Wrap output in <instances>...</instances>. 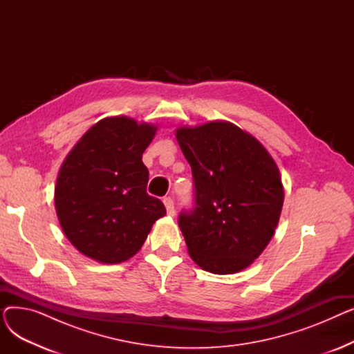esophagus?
Here are the masks:
<instances>
[{
	"label": "esophagus",
	"instance_id": "esophagus-1",
	"mask_svg": "<svg viewBox=\"0 0 354 354\" xmlns=\"http://www.w3.org/2000/svg\"><path fill=\"white\" fill-rule=\"evenodd\" d=\"M163 203H165V208H166L167 215L174 216V215H175V207H174V201H172V198H165V199H163Z\"/></svg>",
	"mask_w": 354,
	"mask_h": 354
}]
</instances>
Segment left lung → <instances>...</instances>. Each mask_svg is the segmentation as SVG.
I'll use <instances>...</instances> for the list:
<instances>
[{
    "label": "left lung",
    "instance_id": "left-lung-1",
    "mask_svg": "<svg viewBox=\"0 0 354 354\" xmlns=\"http://www.w3.org/2000/svg\"><path fill=\"white\" fill-rule=\"evenodd\" d=\"M175 135L195 180L196 207L178 221L189 257L212 274L245 270L280 221V169L261 142L230 122L180 126Z\"/></svg>",
    "mask_w": 354,
    "mask_h": 354
}]
</instances>
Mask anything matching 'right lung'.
I'll return each mask as SVG.
<instances>
[{"label":"right lung","mask_w":354,"mask_h":354,"mask_svg":"<svg viewBox=\"0 0 354 354\" xmlns=\"http://www.w3.org/2000/svg\"><path fill=\"white\" fill-rule=\"evenodd\" d=\"M158 126L126 116L93 124L60 166L54 205L73 247L102 264L127 261L142 248L155 222L166 215L147 195L142 162Z\"/></svg>","instance_id":"1"}]
</instances>
